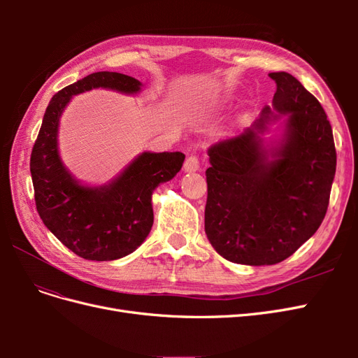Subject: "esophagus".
<instances>
[{
    "instance_id": "esophagus-1",
    "label": "esophagus",
    "mask_w": 358,
    "mask_h": 358,
    "mask_svg": "<svg viewBox=\"0 0 358 358\" xmlns=\"http://www.w3.org/2000/svg\"><path fill=\"white\" fill-rule=\"evenodd\" d=\"M200 169V161L196 155H191L185 159V164H183V170L187 173H192V171H197Z\"/></svg>"
}]
</instances>
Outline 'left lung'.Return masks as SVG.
<instances>
[{"label": "left lung", "instance_id": "obj_1", "mask_svg": "<svg viewBox=\"0 0 358 358\" xmlns=\"http://www.w3.org/2000/svg\"><path fill=\"white\" fill-rule=\"evenodd\" d=\"M268 76L276 82L272 107L208 150L204 231L221 257L246 266L284 262L313 236L336 173L331 125L320 101L289 73ZM280 117L283 131L264 143Z\"/></svg>", "mask_w": 358, "mask_h": 358}]
</instances>
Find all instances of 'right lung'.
<instances>
[{
	"mask_svg": "<svg viewBox=\"0 0 358 358\" xmlns=\"http://www.w3.org/2000/svg\"><path fill=\"white\" fill-rule=\"evenodd\" d=\"M127 95L142 91L131 76L99 71L52 96L31 152V178L40 218L70 251L92 262L134 252L154 224L152 194L182 169V152H142L100 187L83 185L64 166L58 148L59 119L74 95L96 90Z\"/></svg>",
	"mask_w": 358,
	"mask_h": 358,
	"instance_id": "obj_1",
	"label": "right lung"
}]
</instances>
